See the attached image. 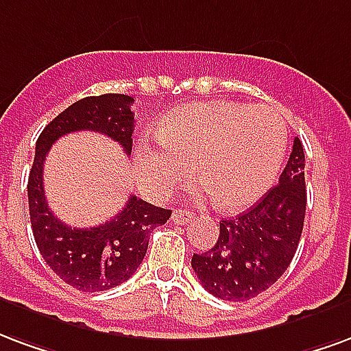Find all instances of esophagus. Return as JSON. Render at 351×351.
<instances>
[{
    "instance_id": "obj_1",
    "label": "esophagus",
    "mask_w": 351,
    "mask_h": 351,
    "mask_svg": "<svg viewBox=\"0 0 351 351\" xmlns=\"http://www.w3.org/2000/svg\"><path fill=\"white\" fill-rule=\"evenodd\" d=\"M172 221L176 224H189V222L194 221V215L186 209H176L172 213Z\"/></svg>"
}]
</instances>
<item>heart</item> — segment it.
Masks as SVG:
<instances>
[{
	"label": "heart",
	"instance_id": "heart-1",
	"mask_svg": "<svg viewBox=\"0 0 351 351\" xmlns=\"http://www.w3.org/2000/svg\"><path fill=\"white\" fill-rule=\"evenodd\" d=\"M160 147L140 145L136 166L153 193L185 183L189 165L222 211L256 204L275 183L288 145V125L271 106L202 102L173 110L158 123Z\"/></svg>",
	"mask_w": 351,
	"mask_h": 351
}]
</instances>
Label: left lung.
Instances as JSON below:
<instances>
[{"instance_id":"1","label":"left lung","mask_w":351,"mask_h":351,"mask_svg":"<svg viewBox=\"0 0 351 351\" xmlns=\"http://www.w3.org/2000/svg\"><path fill=\"white\" fill-rule=\"evenodd\" d=\"M305 209V153L295 138L278 185L249 211L222 219L217 243L193 254L191 265L202 286L224 301H249L271 288L298 250Z\"/></svg>"}]
</instances>
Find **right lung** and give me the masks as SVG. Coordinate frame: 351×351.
Segmentation results:
<instances>
[{
  "label": "right lung",
  "instance_id": "add662e5",
  "mask_svg": "<svg viewBox=\"0 0 351 351\" xmlns=\"http://www.w3.org/2000/svg\"><path fill=\"white\" fill-rule=\"evenodd\" d=\"M132 102V97L121 93L80 99L46 125L35 145L27 179L33 237L46 265L80 291H104L129 280L147 252L151 232L162 226L172 211L130 196L121 211L104 224L93 228L67 226L52 213L46 202L43 186L45 158L58 138L76 130L106 134L130 155L134 132Z\"/></svg>",
  "mask_w": 351,
  "mask_h": 351
}]
</instances>
